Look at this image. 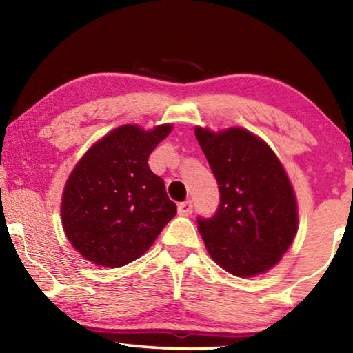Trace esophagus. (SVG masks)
<instances>
[{
  "instance_id": "esophagus-1",
  "label": "esophagus",
  "mask_w": 353,
  "mask_h": 353,
  "mask_svg": "<svg viewBox=\"0 0 353 353\" xmlns=\"http://www.w3.org/2000/svg\"><path fill=\"white\" fill-rule=\"evenodd\" d=\"M177 212L181 216H188V214H191V212H193V202L191 201L181 202V204H179Z\"/></svg>"
}]
</instances>
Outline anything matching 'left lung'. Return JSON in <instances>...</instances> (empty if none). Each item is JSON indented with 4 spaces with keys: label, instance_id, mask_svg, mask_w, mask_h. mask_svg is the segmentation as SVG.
Masks as SVG:
<instances>
[{
    "label": "left lung",
    "instance_id": "1",
    "mask_svg": "<svg viewBox=\"0 0 353 353\" xmlns=\"http://www.w3.org/2000/svg\"><path fill=\"white\" fill-rule=\"evenodd\" d=\"M216 177L219 207L198 219L213 261L236 277L265 274L282 260L299 229L294 188L277 154L243 128H194Z\"/></svg>",
    "mask_w": 353,
    "mask_h": 353
}]
</instances>
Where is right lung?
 Masks as SVG:
<instances>
[{"label": "right lung", "mask_w": 353, "mask_h": 353, "mask_svg": "<svg viewBox=\"0 0 353 353\" xmlns=\"http://www.w3.org/2000/svg\"><path fill=\"white\" fill-rule=\"evenodd\" d=\"M172 124H123L93 143L65 182L61 219L83 259L104 268L134 261L177 213L162 177L148 165Z\"/></svg>", "instance_id": "add662e5"}]
</instances>
